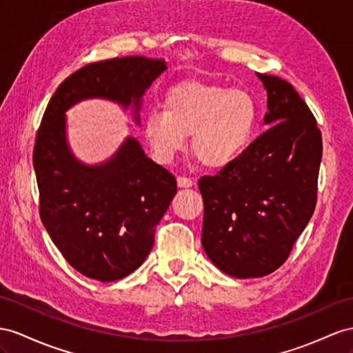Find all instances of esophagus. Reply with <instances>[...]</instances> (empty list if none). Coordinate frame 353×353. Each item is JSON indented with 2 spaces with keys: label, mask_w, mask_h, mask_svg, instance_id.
<instances>
[{
  "label": "esophagus",
  "mask_w": 353,
  "mask_h": 353,
  "mask_svg": "<svg viewBox=\"0 0 353 353\" xmlns=\"http://www.w3.org/2000/svg\"><path fill=\"white\" fill-rule=\"evenodd\" d=\"M194 185H195V182H194L192 179L185 177V176H179L177 177V186L179 188H191Z\"/></svg>",
  "instance_id": "esophagus-1"
}]
</instances>
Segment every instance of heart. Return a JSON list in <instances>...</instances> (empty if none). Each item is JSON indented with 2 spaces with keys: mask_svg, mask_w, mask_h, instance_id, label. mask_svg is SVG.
I'll return each instance as SVG.
<instances>
[{
  "mask_svg": "<svg viewBox=\"0 0 353 353\" xmlns=\"http://www.w3.org/2000/svg\"><path fill=\"white\" fill-rule=\"evenodd\" d=\"M258 116L248 90L191 80L168 90L164 108L148 113L143 132L159 164H170L192 135V155L203 167L219 170L248 149Z\"/></svg>",
  "mask_w": 353,
  "mask_h": 353,
  "instance_id": "obj_1",
  "label": "heart"
}]
</instances>
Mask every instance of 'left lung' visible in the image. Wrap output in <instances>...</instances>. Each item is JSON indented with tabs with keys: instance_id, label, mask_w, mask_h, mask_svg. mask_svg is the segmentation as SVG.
Here are the masks:
<instances>
[{
	"instance_id": "obj_1",
	"label": "left lung",
	"mask_w": 353,
	"mask_h": 353,
	"mask_svg": "<svg viewBox=\"0 0 353 353\" xmlns=\"http://www.w3.org/2000/svg\"><path fill=\"white\" fill-rule=\"evenodd\" d=\"M267 90L264 134L219 174L204 176L201 243L223 273L263 277L282 265L316 205L322 135L291 83L256 73Z\"/></svg>"
}]
</instances>
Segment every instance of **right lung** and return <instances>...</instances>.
<instances>
[{
  "instance_id": "add662e5",
  "label": "right lung",
  "mask_w": 353,
  "mask_h": 353,
  "mask_svg": "<svg viewBox=\"0 0 353 353\" xmlns=\"http://www.w3.org/2000/svg\"><path fill=\"white\" fill-rule=\"evenodd\" d=\"M165 70L164 59L144 57L94 62L58 86L43 114L32 155L40 218L62 256L89 279L113 282L144 263L177 185L130 135L107 161H79L67 140L65 112L103 98L131 107L140 123L143 95Z\"/></svg>"
}]
</instances>
